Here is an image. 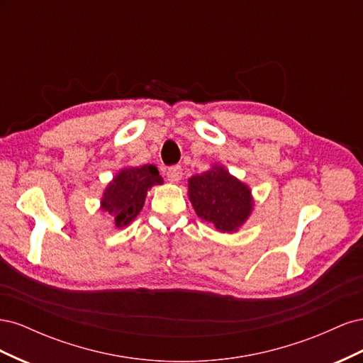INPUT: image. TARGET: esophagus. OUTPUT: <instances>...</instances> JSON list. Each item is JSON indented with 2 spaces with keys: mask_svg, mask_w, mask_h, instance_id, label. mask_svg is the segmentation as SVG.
<instances>
[{
  "mask_svg": "<svg viewBox=\"0 0 363 363\" xmlns=\"http://www.w3.org/2000/svg\"><path fill=\"white\" fill-rule=\"evenodd\" d=\"M182 177H183V171L180 167H171L167 171V179L171 183H179L182 180Z\"/></svg>",
  "mask_w": 363,
  "mask_h": 363,
  "instance_id": "34e87169",
  "label": "esophagus"
}]
</instances>
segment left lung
I'll list each match as a JSON object with an SVG mask.
<instances>
[{
  "mask_svg": "<svg viewBox=\"0 0 363 363\" xmlns=\"http://www.w3.org/2000/svg\"><path fill=\"white\" fill-rule=\"evenodd\" d=\"M188 196L199 218L223 233H236L255 211L250 186L218 163L192 175Z\"/></svg>",
  "mask_w": 363,
  "mask_h": 363,
  "instance_id": "8db88e82",
  "label": "left lung"
}]
</instances>
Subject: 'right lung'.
Wrapping results in <instances>:
<instances>
[{
    "instance_id": "right-lung-1",
    "label": "right lung",
    "mask_w": 363,
    "mask_h": 363,
    "mask_svg": "<svg viewBox=\"0 0 363 363\" xmlns=\"http://www.w3.org/2000/svg\"><path fill=\"white\" fill-rule=\"evenodd\" d=\"M157 184H163V179L152 164L121 168L103 191L100 208L112 216L116 228H124L135 221L148 191Z\"/></svg>"
}]
</instances>
